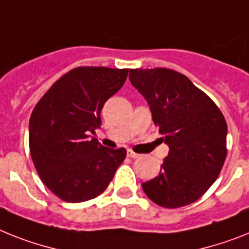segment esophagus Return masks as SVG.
<instances>
[{
  "mask_svg": "<svg viewBox=\"0 0 249 249\" xmlns=\"http://www.w3.org/2000/svg\"><path fill=\"white\" fill-rule=\"evenodd\" d=\"M128 157H130V158H138V157H141V154L135 153L133 150H128Z\"/></svg>",
  "mask_w": 249,
  "mask_h": 249,
  "instance_id": "obj_1",
  "label": "esophagus"
}]
</instances>
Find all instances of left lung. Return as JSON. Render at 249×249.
Returning <instances> with one entry per match:
<instances>
[{
    "label": "left lung",
    "mask_w": 249,
    "mask_h": 249,
    "mask_svg": "<svg viewBox=\"0 0 249 249\" xmlns=\"http://www.w3.org/2000/svg\"><path fill=\"white\" fill-rule=\"evenodd\" d=\"M131 85L144 96L168 156L158 176L142 183L162 208L200 199L218 178L227 158V121L219 107L185 74L168 68L130 70Z\"/></svg>",
    "instance_id": "left-lung-1"
}]
</instances>
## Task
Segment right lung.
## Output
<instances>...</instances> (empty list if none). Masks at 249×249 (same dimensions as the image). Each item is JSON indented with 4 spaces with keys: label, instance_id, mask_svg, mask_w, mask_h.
I'll return each instance as SVG.
<instances>
[{
    "label": "right lung",
    "instance_id": "obj_1",
    "mask_svg": "<svg viewBox=\"0 0 249 249\" xmlns=\"http://www.w3.org/2000/svg\"><path fill=\"white\" fill-rule=\"evenodd\" d=\"M129 70L77 67L60 77L34 107L29 123L31 160L40 179L67 202L105 191L126 149H108L91 138L101 110L126 81Z\"/></svg>",
    "mask_w": 249,
    "mask_h": 249
}]
</instances>
